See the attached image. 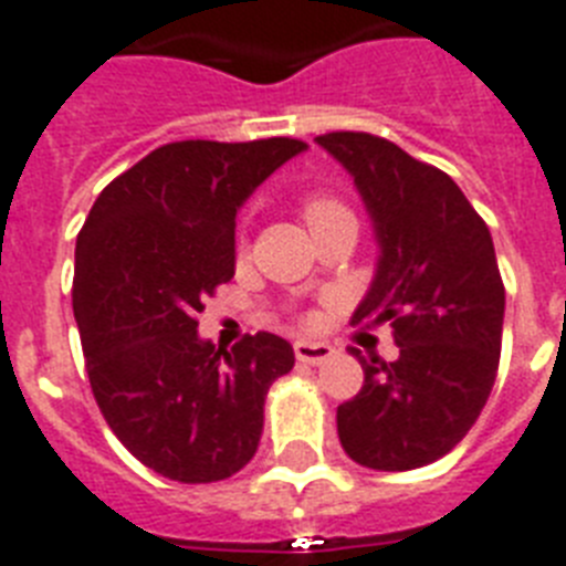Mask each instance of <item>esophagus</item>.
I'll list each match as a JSON object with an SVG mask.
<instances>
[{"label":"esophagus","instance_id":"34e87169","mask_svg":"<svg viewBox=\"0 0 566 566\" xmlns=\"http://www.w3.org/2000/svg\"><path fill=\"white\" fill-rule=\"evenodd\" d=\"M293 352H296L298 363H311V366H319V363H325L334 355V348L328 343H311V339H298Z\"/></svg>","mask_w":566,"mask_h":566}]
</instances>
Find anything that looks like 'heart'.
Here are the masks:
<instances>
[{
  "label": "heart",
  "instance_id": "1",
  "mask_svg": "<svg viewBox=\"0 0 566 566\" xmlns=\"http://www.w3.org/2000/svg\"><path fill=\"white\" fill-rule=\"evenodd\" d=\"M302 218H305V223L311 227V232H319L323 227H328V223H334V220H343V218H355L352 214V209L348 206H343L337 200V197L331 195H311L302 203Z\"/></svg>",
  "mask_w": 566,
  "mask_h": 566
}]
</instances>
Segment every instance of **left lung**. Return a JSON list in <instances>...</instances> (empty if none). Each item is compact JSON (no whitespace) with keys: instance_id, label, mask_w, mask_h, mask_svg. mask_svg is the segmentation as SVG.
Returning a JSON list of instances; mask_svg holds the SVG:
<instances>
[{"instance_id":"8db88e82","label":"left lung","mask_w":566,"mask_h":566,"mask_svg":"<svg viewBox=\"0 0 566 566\" xmlns=\"http://www.w3.org/2000/svg\"><path fill=\"white\" fill-rule=\"evenodd\" d=\"M343 163L380 243L378 273L352 323L392 325L398 360L352 355L363 387L337 407L357 465L412 471L457 448L500 366L506 287L485 220L444 171L371 133L316 136Z\"/></svg>"}]
</instances>
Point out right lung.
I'll use <instances>...</instances> for the list:
<instances>
[{"label": "right lung", "mask_w": 566, "mask_h": 566, "mask_svg": "<svg viewBox=\"0 0 566 566\" xmlns=\"http://www.w3.org/2000/svg\"><path fill=\"white\" fill-rule=\"evenodd\" d=\"M307 145L171 142L98 195L77 232L75 307L86 375L118 442L156 474L218 482L259 450L264 398L293 369L287 339L197 337L203 302L235 275V214Z\"/></svg>", "instance_id": "obj_1"}]
</instances>
